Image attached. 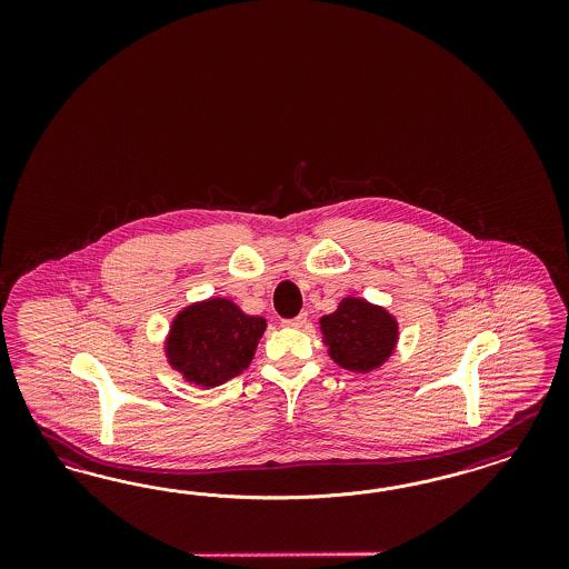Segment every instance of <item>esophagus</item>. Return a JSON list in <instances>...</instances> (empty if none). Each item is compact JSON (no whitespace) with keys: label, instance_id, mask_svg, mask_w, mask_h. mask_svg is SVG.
Instances as JSON below:
<instances>
[{"label":"esophagus","instance_id":"34e87169","mask_svg":"<svg viewBox=\"0 0 569 569\" xmlns=\"http://www.w3.org/2000/svg\"><path fill=\"white\" fill-rule=\"evenodd\" d=\"M307 319H309V317H307V312H300V315H298V317H293V319H286V321H283V326H286V328L293 329L305 328V326H307Z\"/></svg>","mask_w":569,"mask_h":569}]
</instances>
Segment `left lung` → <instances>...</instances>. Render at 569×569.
<instances>
[{
	"label": "left lung",
	"instance_id": "8db88e82",
	"mask_svg": "<svg viewBox=\"0 0 569 569\" xmlns=\"http://www.w3.org/2000/svg\"><path fill=\"white\" fill-rule=\"evenodd\" d=\"M319 323L329 357L348 371L369 373L388 361L397 348V319L362 298L348 296Z\"/></svg>",
	"mask_w": 569,
	"mask_h": 569
}]
</instances>
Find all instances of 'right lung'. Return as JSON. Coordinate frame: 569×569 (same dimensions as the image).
<instances>
[{
  "instance_id": "1",
  "label": "right lung",
  "mask_w": 569,
  "mask_h": 569,
  "mask_svg": "<svg viewBox=\"0 0 569 569\" xmlns=\"http://www.w3.org/2000/svg\"><path fill=\"white\" fill-rule=\"evenodd\" d=\"M264 329L262 317L246 315L229 298H208L172 319L167 359L190 383L214 388L250 365Z\"/></svg>"
}]
</instances>
